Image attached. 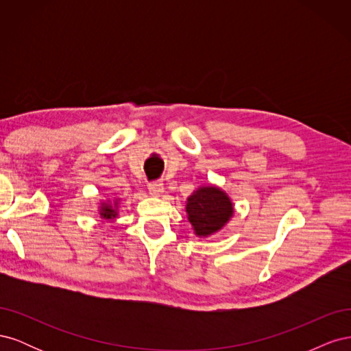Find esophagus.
Masks as SVG:
<instances>
[{"label": "esophagus", "instance_id": "34e87169", "mask_svg": "<svg viewBox=\"0 0 351 351\" xmlns=\"http://www.w3.org/2000/svg\"><path fill=\"white\" fill-rule=\"evenodd\" d=\"M147 189H149V193L152 196H159V195H162V192H164V184H162V182H159V180H156V182L149 183Z\"/></svg>", "mask_w": 351, "mask_h": 351}]
</instances>
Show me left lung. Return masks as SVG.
<instances>
[{
	"instance_id": "obj_1",
	"label": "left lung",
	"mask_w": 351,
	"mask_h": 351,
	"mask_svg": "<svg viewBox=\"0 0 351 351\" xmlns=\"http://www.w3.org/2000/svg\"><path fill=\"white\" fill-rule=\"evenodd\" d=\"M186 210L197 236H209L218 231L232 215L228 196L217 187L199 189L187 199Z\"/></svg>"
}]
</instances>
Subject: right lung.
<instances>
[{"label":"right lung","mask_w":351,"mask_h":351,"mask_svg":"<svg viewBox=\"0 0 351 351\" xmlns=\"http://www.w3.org/2000/svg\"><path fill=\"white\" fill-rule=\"evenodd\" d=\"M101 215H102L104 218L111 219V218L115 217V210H114L110 205H105V206L101 209Z\"/></svg>","instance_id":"1"}]
</instances>
